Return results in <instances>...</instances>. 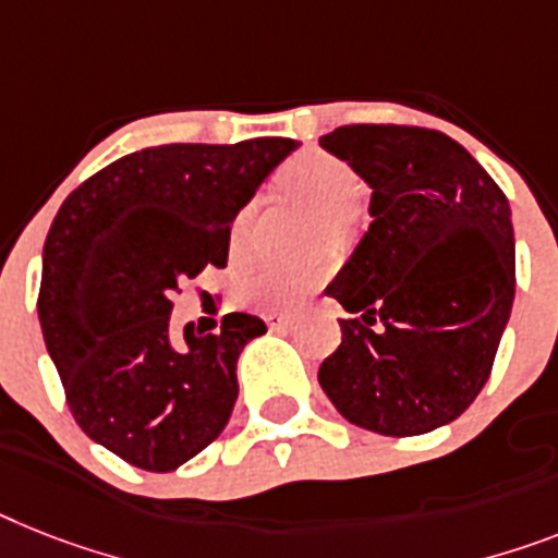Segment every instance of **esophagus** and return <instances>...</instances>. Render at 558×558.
<instances>
[{
  "label": "esophagus",
  "mask_w": 558,
  "mask_h": 558,
  "mask_svg": "<svg viewBox=\"0 0 558 558\" xmlns=\"http://www.w3.org/2000/svg\"><path fill=\"white\" fill-rule=\"evenodd\" d=\"M262 319L268 322L270 330H284V328H290V325H293V316H290V313L268 311V313H265V316H262Z\"/></svg>",
  "instance_id": "esophagus-1"
}]
</instances>
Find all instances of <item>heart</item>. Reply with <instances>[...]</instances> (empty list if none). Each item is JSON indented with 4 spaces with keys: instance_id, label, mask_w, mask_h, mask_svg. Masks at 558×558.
<instances>
[{
    "instance_id": "b5f03b06",
    "label": "heart",
    "mask_w": 558,
    "mask_h": 558,
    "mask_svg": "<svg viewBox=\"0 0 558 558\" xmlns=\"http://www.w3.org/2000/svg\"><path fill=\"white\" fill-rule=\"evenodd\" d=\"M282 185L290 196L307 202L319 214L328 216L330 228L342 225V214H348L356 205L359 193H362V179L356 177V170L342 162L339 156L322 154V150L296 156L282 170ZM251 216L253 205H245L230 222L228 245L233 259L245 253ZM322 276H325V270L316 262H311V265L265 262V265H253L242 274L239 293L247 305H256L262 311H293L319 288Z\"/></svg>"
}]
</instances>
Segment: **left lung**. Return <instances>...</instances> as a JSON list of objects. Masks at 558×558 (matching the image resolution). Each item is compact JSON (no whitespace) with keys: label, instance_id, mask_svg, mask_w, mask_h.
Here are the masks:
<instances>
[{"label":"left lung","instance_id":"1","mask_svg":"<svg viewBox=\"0 0 558 558\" xmlns=\"http://www.w3.org/2000/svg\"><path fill=\"white\" fill-rule=\"evenodd\" d=\"M328 154L371 185L373 222L328 284L351 319L319 367L336 411L381 436L462 416L485 388L517 293L508 196L459 142L413 124H344Z\"/></svg>","mask_w":558,"mask_h":558}]
</instances>
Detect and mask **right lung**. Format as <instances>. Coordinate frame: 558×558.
Listing matches in <instances>:
<instances>
[{
	"label": "right lung",
	"instance_id": "obj_1",
	"mask_svg": "<svg viewBox=\"0 0 558 558\" xmlns=\"http://www.w3.org/2000/svg\"><path fill=\"white\" fill-rule=\"evenodd\" d=\"M293 140L159 145L128 154L62 202L41 253L39 325L76 425L110 453L177 471L228 425L236 362L265 322L170 333L173 293L228 265V230Z\"/></svg>",
	"mask_w": 558,
	"mask_h": 558
}]
</instances>
